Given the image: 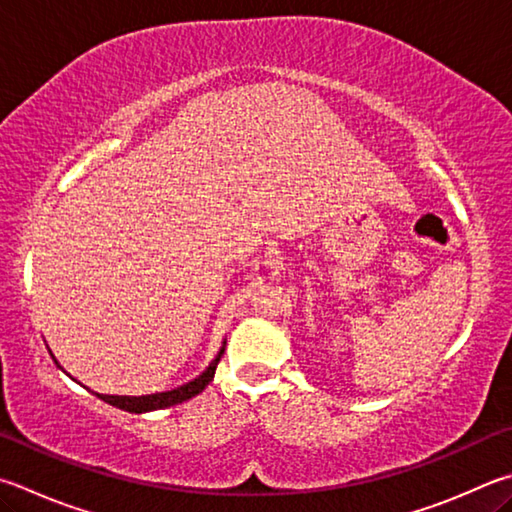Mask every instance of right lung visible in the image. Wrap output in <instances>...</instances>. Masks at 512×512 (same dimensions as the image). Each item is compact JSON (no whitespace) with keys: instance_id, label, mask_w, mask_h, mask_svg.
<instances>
[{"instance_id":"add662e5","label":"right lung","mask_w":512,"mask_h":512,"mask_svg":"<svg viewBox=\"0 0 512 512\" xmlns=\"http://www.w3.org/2000/svg\"><path fill=\"white\" fill-rule=\"evenodd\" d=\"M224 349H226V342H224V345H221L215 360L210 362V365L206 367V371H203V374H199L197 378L190 380V383H185V385L176 387V389H170V392H156V394H147V396H109V394H96V392L94 394L100 398V401H105L109 405L118 407V410L132 412V414H145V412H154V410H165V407H172V405H179L183 401H190L192 396L201 394L203 389L210 385V380L215 378V369L219 365V360H221V356H224ZM51 358L55 360L53 353H51ZM55 365H58V360H55Z\"/></svg>"}]
</instances>
